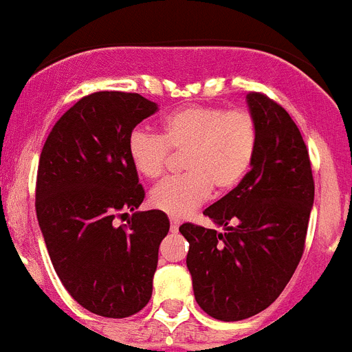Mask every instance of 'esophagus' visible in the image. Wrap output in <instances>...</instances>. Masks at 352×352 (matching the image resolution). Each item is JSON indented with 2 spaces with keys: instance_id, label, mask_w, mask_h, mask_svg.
Listing matches in <instances>:
<instances>
[{
  "instance_id": "esophagus-1",
  "label": "esophagus",
  "mask_w": 352,
  "mask_h": 352,
  "mask_svg": "<svg viewBox=\"0 0 352 352\" xmlns=\"http://www.w3.org/2000/svg\"><path fill=\"white\" fill-rule=\"evenodd\" d=\"M179 226H181V220H179V218H170L171 231H173V232L179 231Z\"/></svg>"
}]
</instances>
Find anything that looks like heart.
<instances>
[{
	"label": "heart",
	"instance_id": "1",
	"mask_svg": "<svg viewBox=\"0 0 352 352\" xmlns=\"http://www.w3.org/2000/svg\"><path fill=\"white\" fill-rule=\"evenodd\" d=\"M258 148V125L249 111H226L214 105H190L168 114L161 135L135 129L126 152L135 171L157 179L166 170L171 152H184L186 173L159 182L150 204L170 217H186L217 193L232 191L249 173Z\"/></svg>",
	"mask_w": 352,
	"mask_h": 352
}]
</instances>
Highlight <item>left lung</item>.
Returning <instances> with one entry per match:
<instances>
[{
  "label": "left lung",
  "instance_id": "obj_1",
  "mask_svg": "<svg viewBox=\"0 0 352 352\" xmlns=\"http://www.w3.org/2000/svg\"><path fill=\"white\" fill-rule=\"evenodd\" d=\"M258 125L250 171L204 214L226 232L182 223L195 299L212 318L234 322L281 295L304 252L315 199L311 164L290 114L261 93L247 94Z\"/></svg>",
  "mask_w": 352,
  "mask_h": 352
}]
</instances>
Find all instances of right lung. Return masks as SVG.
Wrapping results in <instances>:
<instances>
[{"mask_svg":"<svg viewBox=\"0 0 352 352\" xmlns=\"http://www.w3.org/2000/svg\"><path fill=\"white\" fill-rule=\"evenodd\" d=\"M157 112L138 93L100 91L55 123L37 170L35 211L53 268L76 302L100 317H131L148 304L170 220L144 199L126 141ZM118 210H132L118 228ZM129 214V212H123Z\"/></svg>","mask_w":352,"mask_h":352,"instance_id":"add662e5","label":"right lung"}]
</instances>
